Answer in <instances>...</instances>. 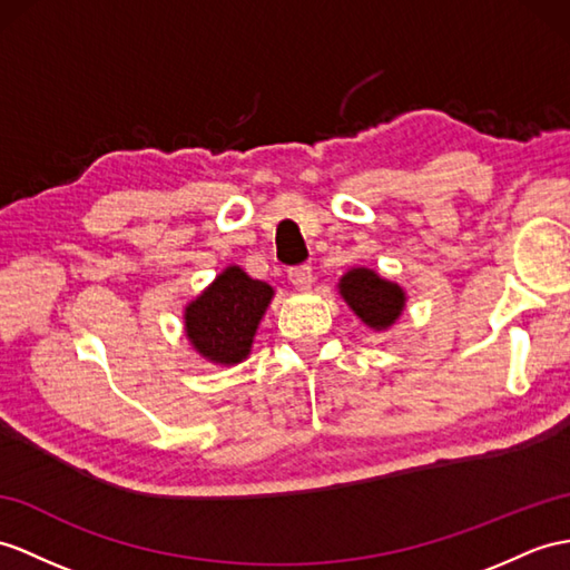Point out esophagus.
Returning <instances> with one entry per match:
<instances>
[{"label": "esophagus", "mask_w": 570, "mask_h": 570, "mask_svg": "<svg viewBox=\"0 0 570 570\" xmlns=\"http://www.w3.org/2000/svg\"><path fill=\"white\" fill-rule=\"evenodd\" d=\"M287 277H289V283H293L295 287H309L312 281H314L312 266H307V263H304V266L289 268V271H287Z\"/></svg>", "instance_id": "obj_1"}]
</instances>
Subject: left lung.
Listing matches in <instances>:
<instances>
[{"label":"left lung","mask_w":570,"mask_h":570,"mask_svg":"<svg viewBox=\"0 0 570 570\" xmlns=\"http://www.w3.org/2000/svg\"><path fill=\"white\" fill-rule=\"evenodd\" d=\"M341 295L351 304V309L372 328L392 326L401 309H404V289L386 283L367 268H353L341 277Z\"/></svg>","instance_id":"left-lung-1"}]
</instances>
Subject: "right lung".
I'll return each instance as SVG.
<instances>
[{
	"instance_id": "1",
	"label": "right lung",
	"mask_w": 570,
	"mask_h": 570,
	"mask_svg": "<svg viewBox=\"0 0 570 570\" xmlns=\"http://www.w3.org/2000/svg\"><path fill=\"white\" fill-rule=\"evenodd\" d=\"M271 297V285L229 266L196 302L188 304L186 336L213 363H242L252 351L254 333Z\"/></svg>"
}]
</instances>
